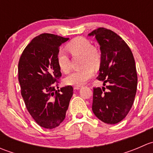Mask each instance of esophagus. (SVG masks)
Listing matches in <instances>:
<instances>
[{"mask_svg": "<svg viewBox=\"0 0 153 153\" xmlns=\"http://www.w3.org/2000/svg\"><path fill=\"white\" fill-rule=\"evenodd\" d=\"M74 89H81V86H74Z\"/></svg>", "mask_w": 153, "mask_h": 153, "instance_id": "34e87169", "label": "esophagus"}]
</instances>
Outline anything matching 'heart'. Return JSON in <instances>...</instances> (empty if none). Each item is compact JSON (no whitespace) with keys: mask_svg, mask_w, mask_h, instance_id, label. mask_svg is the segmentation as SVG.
<instances>
[{"mask_svg":"<svg viewBox=\"0 0 153 153\" xmlns=\"http://www.w3.org/2000/svg\"><path fill=\"white\" fill-rule=\"evenodd\" d=\"M67 49L73 56H82L83 69L75 71L64 78V83L67 85L81 86L94 75V67H98L101 62L100 52L92 47L89 40L83 37L74 38L67 44ZM57 63L60 69L67 73L70 69L69 58L64 50H59L57 54Z\"/></svg>","mask_w":153,"mask_h":153,"instance_id":"heart-1","label":"heart"}]
</instances>
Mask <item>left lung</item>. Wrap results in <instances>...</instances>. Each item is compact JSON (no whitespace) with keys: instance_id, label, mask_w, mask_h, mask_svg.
<instances>
[{"instance_id":"8db88e82","label":"left lung","mask_w":153,"mask_h":153,"mask_svg":"<svg viewBox=\"0 0 153 153\" xmlns=\"http://www.w3.org/2000/svg\"><path fill=\"white\" fill-rule=\"evenodd\" d=\"M100 45L101 64L97 79L104 81L102 89L93 88L92 109L103 122L115 124L127 115L137 90L135 63L130 48L115 32L98 28L89 33Z\"/></svg>"}]
</instances>
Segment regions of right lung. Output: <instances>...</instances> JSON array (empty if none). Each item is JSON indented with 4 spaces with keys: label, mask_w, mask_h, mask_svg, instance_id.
<instances>
[{
    "label": "right lung",
    "mask_w": 153,
    "mask_h": 153,
    "mask_svg": "<svg viewBox=\"0 0 153 153\" xmlns=\"http://www.w3.org/2000/svg\"><path fill=\"white\" fill-rule=\"evenodd\" d=\"M68 40L41 34L24 49L18 63V81L26 107L35 122L46 129H53L63 122L73 95L72 86L58 90L55 88L61 76L57 54Z\"/></svg>",
    "instance_id": "add662e5"
}]
</instances>
